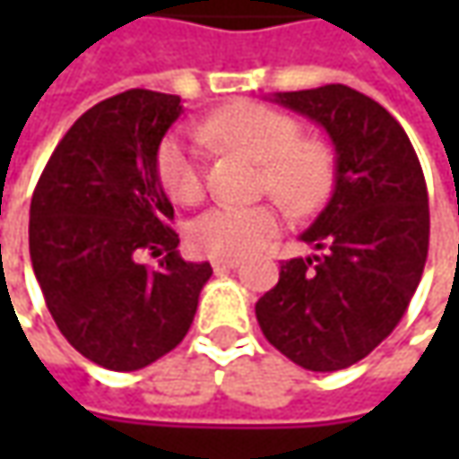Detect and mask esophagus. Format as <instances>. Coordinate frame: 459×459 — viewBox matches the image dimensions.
Here are the masks:
<instances>
[{
	"instance_id": "obj_1",
	"label": "esophagus",
	"mask_w": 459,
	"mask_h": 459,
	"mask_svg": "<svg viewBox=\"0 0 459 459\" xmlns=\"http://www.w3.org/2000/svg\"><path fill=\"white\" fill-rule=\"evenodd\" d=\"M239 263H242L239 257H212V265H214L217 271H220V268H238Z\"/></svg>"
}]
</instances>
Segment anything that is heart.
I'll return each instance as SVG.
<instances>
[{
    "label": "heart",
    "mask_w": 459,
    "mask_h": 459,
    "mask_svg": "<svg viewBox=\"0 0 459 459\" xmlns=\"http://www.w3.org/2000/svg\"><path fill=\"white\" fill-rule=\"evenodd\" d=\"M199 134L209 143L239 148L260 163L257 186L271 191L293 214L319 212L334 186V151L319 137H304L291 115L260 101H232L202 119ZM155 173L176 204H196L204 196L199 151L184 134H168L155 155ZM283 227L275 202H220L188 227V238L206 255L239 257L263 247Z\"/></svg>",
    "instance_id": "heart-1"
}]
</instances>
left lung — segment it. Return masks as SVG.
Listing matches in <instances>:
<instances>
[{"label": "left lung", "instance_id": "8db88e82", "mask_svg": "<svg viewBox=\"0 0 459 459\" xmlns=\"http://www.w3.org/2000/svg\"><path fill=\"white\" fill-rule=\"evenodd\" d=\"M275 101L319 122L337 152L334 191L304 242L255 304L265 340L314 373L370 355L411 304L429 253V199L403 127L344 83L283 91Z\"/></svg>", "mask_w": 459, "mask_h": 459}]
</instances>
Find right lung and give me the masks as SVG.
<instances>
[{
  "label": "right lung",
  "instance_id": "1",
  "mask_svg": "<svg viewBox=\"0 0 459 459\" xmlns=\"http://www.w3.org/2000/svg\"><path fill=\"white\" fill-rule=\"evenodd\" d=\"M181 97L130 89L99 101L53 151L30 204V260L48 311L83 358L140 370L194 322L209 263H186L155 155ZM160 256L155 269L139 257Z\"/></svg>",
  "mask_w": 459,
  "mask_h": 459
}]
</instances>
